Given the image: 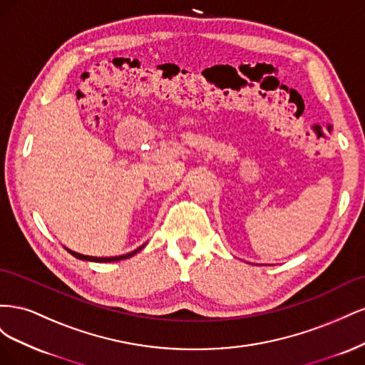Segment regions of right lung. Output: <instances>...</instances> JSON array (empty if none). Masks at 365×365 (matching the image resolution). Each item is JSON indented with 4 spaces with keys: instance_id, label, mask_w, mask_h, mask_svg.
I'll return each instance as SVG.
<instances>
[{
    "instance_id": "right-lung-1",
    "label": "right lung",
    "mask_w": 365,
    "mask_h": 365,
    "mask_svg": "<svg viewBox=\"0 0 365 365\" xmlns=\"http://www.w3.org/2000/svg\"><path fill=\"white\" fill-rule=\"evenodd\" d=\"M148 244V242H146ZM146 244H143V245H140L137 250H134V251H130V252H126V254H121V256H113V257H94V256H85V254H81V252H76V251H73V250H70V248H67V247H63L65 250H67L71 256H74L76 259H81V260H86V262H101V263H108V262H118V260H125V259H129V257H132L134 256V254H137L138 251H141L143 248L146 247Z\"/></svg>"
}]
</instances>
